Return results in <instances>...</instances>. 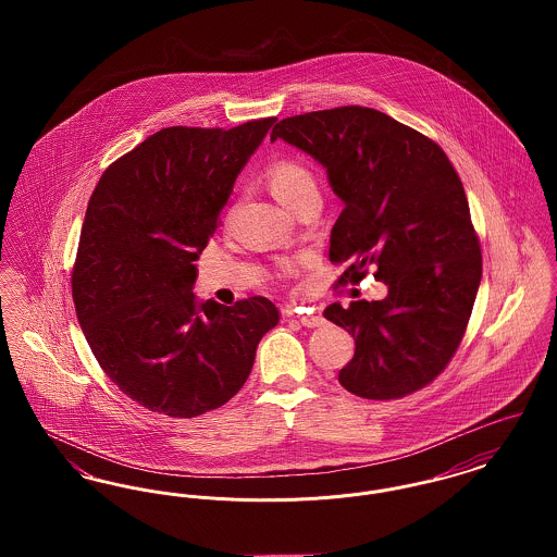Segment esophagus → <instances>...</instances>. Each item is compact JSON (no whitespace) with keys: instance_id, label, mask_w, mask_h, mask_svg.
I'll return each mask as SVG.
<instances>
[{"instance_id":"obj_1","label":"esophagus","mask_w":557,"mask_h":557,"mask_svg":"<svg viewBox=\"0 0 557 557\" xmlns=\"http://www.w3.org/2000/svg\"><path fill=\"white\" fill-rule=\"evenodd\" d=\"M296 319H298L305 327H319V325H323V318L315 315V313H300Z\"/></svg>"}]
</instances>
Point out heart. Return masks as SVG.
<instances>
[{"mask_svg":"<svg viewBox=\"0 0 557 557\" xmlns=\"http://www.w3.org/2000/svg\"><path fill=\"white\" fill-rule=\"evenodd\" d=\"M265 182L275 198L292 211L309 200H319L318 175L302 160L290 157L271 160L267 164Z\"/></svg>","mask_w":557,"mask_h":557,"instance_id":"b5f03b06","label":"heart"}]
</instances>
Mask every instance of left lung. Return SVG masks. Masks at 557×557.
Masks as SVG:
<instances>
[{
  "label": "left lung",
  "instance_id": "8db88e82",
  "mask_svg": "<svg viewBox=\"0 0 557 557\" xmlns=\"http://www.w3.org/2000/svg\"><path fill=\"white\" fill-rule=\"evenodd\" d=\"M282 137L327 169L345 202L330 261L338 284L373 277L384 300L330 305L323 315L355 338L338 373L357 397L400 398L428 386L461 343L482 277V252L463 184L424 133L366 107L315 110L280 121Z\"/></svg>",
  "mask_w": 557,
  "mask_h": 557
}]
</instances>
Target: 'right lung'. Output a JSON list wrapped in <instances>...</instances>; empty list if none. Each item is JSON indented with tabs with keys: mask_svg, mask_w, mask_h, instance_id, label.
Segmentation results:
<instances>
[{
	"mask_svg": "<svg viewBox=\"0 0 557 557\" xmlns=\"http://www.w3.org/2000/svg\"><path fill=\"white\" fill-rule=\"evenodd\" d=\"M275 116L232 129L166 127L114 160L94 189L71 273L81 330L141 407L196 418L250 375L280 311L265 296L198 300L194 261Z\"/></svg>",
	"mask_w": 557,
	"mask_h": 557,
	"instance_id": "right-lung-1",
	"label": "right lung"
}]
</instances>
